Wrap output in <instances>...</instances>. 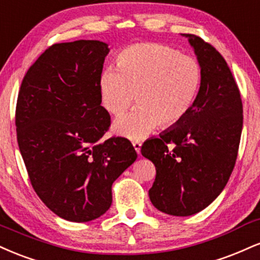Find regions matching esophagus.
<instances>
[{
    "label": "esophagus",
    "instance_id": "1",
    "mask_svg": "<svg viewBox=\"0 0 260 260\" xmlns=\"http://www.w3.org/2000/svg\"><path fill=\"white\" fill-rule=\"evenodd\" d=\"M133 146H134V150L137 151V154H140V148H142V143L140 142H133Z\"/></svg>",
    "mask_w": 260,
    "mask_h": 260
}]
</instances>
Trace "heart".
Here are the masks:
<instances>
[{"instance_id": "b5f03b06", "label": "heart", "mask_w": 260, "mask_h": 260, "mask_svg": "<svg viewBox=\"0 0 260 260\" xmlns=\"http://www.w3.org/2000/svg\"><path fill=\"white\" fill-rule=\"evenodd\" d=\"M202 71L199 61L161 45L128 47L117 58V69L108 68L99 79L102 102L112 116L132 104L137 108L114 123V132L142 139L158 123L167 127L187 114L198 95Z\"/></svg>"}]
</instances>
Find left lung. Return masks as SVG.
Listing matches in <instances>:
<instances>
[{"mask_svg":"<svg viewBox=\"0 0 260 260\" xmlns=\"http://www.w3.org/2000/svg\"><path fill=\"white\" fill-rule=\"evenodd\" d=\"M181 36L201 67L199 93L179 122L143 144L142 155L156 167L149 190L152 205L166 214L187 217L211 205L226 185L239 151L243 110L240 90L220 53L199 36Z\"/></svg>","mask_w":260,"mask_h":260,"instance_id":"left-lung-1","label":"left lung"}]
</instances>
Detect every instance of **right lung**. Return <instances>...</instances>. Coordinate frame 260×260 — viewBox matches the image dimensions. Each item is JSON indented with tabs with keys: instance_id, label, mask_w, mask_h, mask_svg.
Returning a JSON list of instances; mask_svg holds the SVG:
<instances>
[{
	"instance_id": "add662e5",
	"label": "right lung",
	"mask_w": 260,
	"mask_h": 260,
	"mask_svg": "<svg viewBox=\"0 0 260 260\" xmlns=\"http://www.w3.org/2000/svg\"><path fill=\"white\" fill-rule=\"evenodd\" d=\"M109 52L96 40L53 45L27 70L18 95V145L34 190L75 223L110 208L112 183L137 160L129 140L100 142L110 126L99 88Z\"/></svg>"
}]
</instances>
